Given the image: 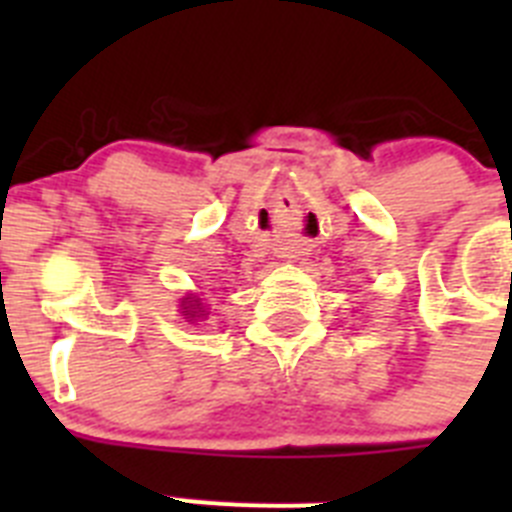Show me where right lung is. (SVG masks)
I'll use <instances>...</instances> for the list:
<instances>
[{
    "label": "right lung",
    "mask_w": 512,
    "mask_h": 512,
    "mask_svg": "<svg viewBox=\"0 0 512 512\" xmlns=\"http://www.w3.org/2000/svg\"><path fill=\"white\" fill-rule=\"evenodd\" d=\"M184 302H187V305H184V312H187L189 318H200L202 312H205V310H200V300H194V297H187Z\"/></svg>",
    "instance_id": "1"
}]
</instances>
